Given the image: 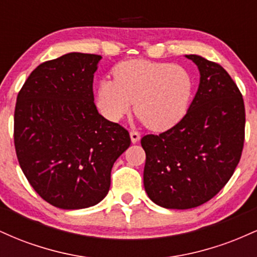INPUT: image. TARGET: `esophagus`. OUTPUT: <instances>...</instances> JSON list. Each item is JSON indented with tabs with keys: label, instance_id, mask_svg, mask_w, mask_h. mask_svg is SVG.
Returning a JSON list of instances; mask_svg holds the SVG:
<instances>
[{
	"label": "esophagus",
	"instance_id": "esophagus-1",
	"mask_svg": "<svg viewBox=\"0 0 257 257\" xmlns=\"http://www.w3.org/2000/svg\"><path fill=\"white\" fill-rule=\"evenodd\" d=\"M131 139H132V143L135 144L140 140V133L137 131H131Z\"/></svg>",
	"mask_w": 257,
	"mask_h": 257
}]
</instances>
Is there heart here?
<instances>
[{
	"mask_svg": "<svg viewBox=\"0 0 257 257\" xmlns=\"http://www.w3.org/2000/svg\"><path fill=\"white\" fill-rule=\"evenodd\" d=\"M113 78L100 81L96 93L99 110L112 122L134 110L152 131H167L179 123L190 108L194 78L190 70L172 63L145 59L122 61Z\"/></svg>",
	"mask_w": 257,
	"mask_h": 257,
	"instance_id": "obj_1",
	"label": "heart"
}]
</instances>
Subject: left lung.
Instances as JSON below:
<instances>
[{
	"instance_id": "1",
	"label": "left lung",
	"mask_w": 257,
	"mask_h": 257,
	"mask_svg": "<svg viewBox=\"0 0 257 257\" xmlns=\"http://www.w3.org/2000/svg\"><path fill=\"white\" fill-rule=\"evenodd\" d=\"M198 66V90L185 117L167 132L141 139L144 186L156 204L191 209L222 190L240 161L245 107L240 90L221 65L190 54Z\"/></svg>"
}]
</instances>
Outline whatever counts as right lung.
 Masks as SVG:
<instances>
[{"instance_id": "1", "label": "right lung", "mask_w": 257, "mask_h": 257, "mask_svg": "<svg viewBox=\"0 0 257 257\" xmlns=\"http://www.w3.org/2000/svg\"><path fill=\"white\" fill-rule=\"evenodd\" d=\"M96 54L69 53L30 73L17 98L14 146L23 173L41 198L60 209L98 204L111 169L131 145L118 123L94 104Z\"/></svg>"}]
</instances>
